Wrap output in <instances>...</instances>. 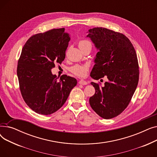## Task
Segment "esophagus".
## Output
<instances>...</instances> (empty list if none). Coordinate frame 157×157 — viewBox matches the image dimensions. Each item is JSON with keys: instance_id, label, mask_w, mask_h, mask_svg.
Masks as SVG:
<instances>
[{"instance_id": "obj_1", "label": "esophagus", "mask_w": 157, "mask_h": 157, "mask_svg": "<svg viewBox=\"0 0 157 157\" xmlns=\"http://www.w3.org/2000/svg\"><path fill=\"white\" fill-rule=\"evenodd\" d=\"M79 83L80 85H86L88 84L87 82H86V81L83 80V79H81V80L79 81Z\"/></svg>"}]
</instances>
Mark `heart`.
Listing matches in <instances>:
<instances>
[{"instance_id":"b5f03b06","label":"heart","mask_w":157,"mask_h":157,"mask_svg":"<svg viewBox=\"0 0 157 157\" xmlns=\"http://www.w3.org/2000/svg\"><path fill=\"white\" fill-rule=\"evenodd\" d=\"M79 47L82 48L88 45L91 46V43L87 39H82L79 42ZM89 69V67L88 65H79L76 64L72 66L70 68V71L78 77H84Z\"/></svg>"}]
</instances>
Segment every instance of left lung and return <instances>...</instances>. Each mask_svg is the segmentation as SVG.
<instances>
[{
  "label": "left lung",
  "mask_w": 157,
  "mask_h": 157,
  "mask_svg": "<svg viewBox=\"0 0 157 157\" xmlns=\"http://www.w3.org/2000/svg\"><path fill=\"white\" fill-rule=\"evenodd\" d=\"M87 36L99 50L90 76L96 80L104 76L109 80L104 86L91 82L95 93L89 102L98 116L111 119L127 108L136 91L139 77L137 54L128 38L120 32L95 27Z\"/></svg>",
  "instance_id": "obj_1"
}]
</instances>
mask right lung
Masks as SVG:
<instances>
[{"mask_svg": "<svg viewBox=\"0 0 157 157\" xmlns=\"http://www.w3.org/2000/svg\"><path fill=\"white\" fill-rule=\"evenodd\" d=\"M71 40L64 28L32 36L22 48L17 66L19 87L24 101L36 113L48 115L64 104L77 80L63 74L60 79L51 70L65 58Z\"/></svg>", "mask_w": 157, "mask_h": 157, "instance_id": "add662e5", "label": "right lung"}]
</instances>
